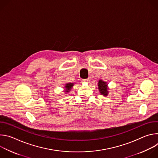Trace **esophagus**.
<instances>
[{"instance_id":"1","label":"esophagus","mask_w":158,"mask_h":158,"mask_svg":"<svg viewBox=\"0 0 158 158\" xmlns=\"http://www.w3.org/2000/svg\"><path fill=\"white\" fill-rule=\"evenodd\" d=\"M89 81H90L89 79H82V82H87V83H88V82H89Z\"/></svg>"}]
</instances>
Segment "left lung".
Returning a JSON list of instances; mask_svg holds the SVG:
<instances>
[{"label":"left lung","mask_w":158,"mask_h":158,"mask_svg":"<svg viewBox=\"0 0 158 158\" xmlns=\"http://www.w3.org/2000/svg\"><path fill=\"white\" fill-rule=\"evenodd\" d=\"M98 89L99 90L100 93L104 96H107L108 94V87H107V84L106 82H104L102 80H99L98 82Z\"/></svg>","instance_id":"obj_1"}]
</instances>
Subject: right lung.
I'll return each instance as SVG.
<instances>
[{
    "label": "right lung",
    "instance_id": "add662e5",
    "mask_svg": "<svg viewBox=\"0 0 158 158\" xmlns=\"http://www.w3.org/2000/svg\"><path fill=\"white\" fill-rule=\"evenodd\" d=\"M73 85H74V83H67V84H65V90L64 91L65 92V93H69L71 91V89H72V87H73Z\"/></svg>",
    "mask_w": 158,
    "mask_h": 158
}]
</instances>
